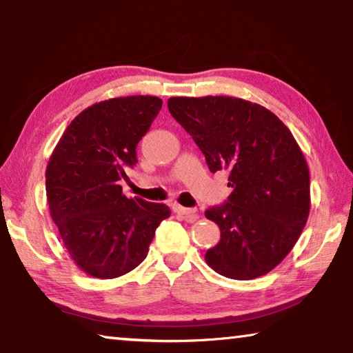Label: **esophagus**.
<instances>
[{
    "label": "esophagus",
    "mask_w": 353,
    "mask_h": 353,
    "mask_svg": "<svg viewBox=\"0 0 353 353\" xmlns=\"http://www.w3.org/2000/svg\"><path fill=\"white\" fill-rule=\"evenodd\" d=\"M172 210H174L179 214H182V216L187 221H190V223H193V221L199 219V212L196 210V208H187V207H182V205L176 204L174 207H172Z\"/></svg>",
    "instance_id": "esophagus-1"
}]
</instances>
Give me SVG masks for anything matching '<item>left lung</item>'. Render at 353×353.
Returning <instances> with one entry per match:
<instances>
[{
    "label": "left lung",
    "mask_w": 353,
    "mask_h": 353,
    "mask_svg": "<svg viewBox=\"0 0 353 353\" xmlns=\"http://www.w3.org/2000/svg\"><path fill=\"white\" fill-rule=\"evenodd\" d=\"M168 109L208 170L229 172L234 188L205 210L221 230L207 265L235 280L265 276L294 248L310 213V172L294 137L272 112L240 98L176 97Z\"/></svg>",
    "instance_id": "obj_1"
}]
</instances>
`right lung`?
Instances as JSON below:
<instances>
[{"mask_svg": "<svg viewBox=\"0 0 353 353\" xmlns=\"http://www.w3.org/2000/svg\"><path fill=\"white\" fill-rule=\"evenodd\" d=\"M162 109L157 97L101 101L65 129L46 166L51 218L68 254L92 277L115 279L146 259L155 229L171 210L123 194L137 145Z\"/></svg>", "mask_w": 353, "mask_h": 353, "instance_id": "1", "label": "right lung"}]
</instances>
